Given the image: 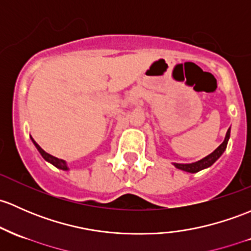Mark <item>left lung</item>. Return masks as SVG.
Masks as SVG:
<instances>
[{
	"mask_svg": "<svg viewBox=\"0 0 251 251\" xmlns=\"http://www.w3.org/2000/svg\"><path fill=\"white\" fill-rule=\"evenodd\" d=\"M228 138H230V128H228L227 133H226L225 141H224L218 148H216L212 154H209L208 156H205L204 159L199 161V162L186 163V165H184V163H174V166H176V168H179V170H183V171H185V172H190V173H196V172H199V171L203 170V168L209 167V166H212L213 163H214L215 161L221 156V154L225 151L226 147H227Z\"/></svg>",
	"mask_w": 251,
	"mask_h": 251,
	"instance_id": "8db88e82",
	"label": "left lung"
}]
</instances>
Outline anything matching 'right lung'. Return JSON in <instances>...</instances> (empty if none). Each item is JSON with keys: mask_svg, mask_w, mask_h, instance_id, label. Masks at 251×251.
Wrapping results in <instances>:
<instances>
[{"mask_svg": "<svg viewBox=\"0 0 251 251\" xmlns=\"http://www.w3.org/2000/svg\"><path fill=\"white\" fill-rule=\"evenodd\" d=\"M31 139H32L33 144H35V146H36L37 150H38V151L41 152V155H42V156H43V159H44V160H47V161H48V162L51 163V165H54L55 167L60 168V170H68V168H67V165H66L65 161L61 160V159H57V157L52 156V155H50V154H48V152H46V151H44L43 149H42L41 147L38 146V144L36 143L35 139H33L32 137H31Z\"/></svg>", "mask_w": 251, "mask_h": 251, "instance_id": "right-lung-1", "label": "right lung"}]
</instances>
